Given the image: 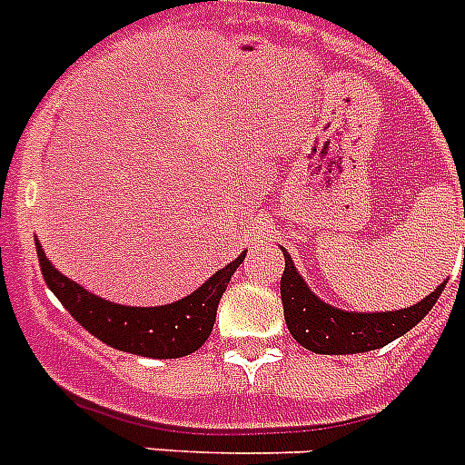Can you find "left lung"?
I'll return each instance as SVG.
<instances>
[{"mask_svg": "<svg viewBox=\"0 0 465 465\" xmlns=\"http://www.w3.org/2000/svg\"><path fill=\"white\" fill-rule=\"evenodd\" d=\"M283 261H286L282 274L283 319L291 335L314 354H361L384 347L417 326L433 310L445 289V283H440L433 293L408 310L359 314V312H344L326 305L307 289V283L293 268V261L286 252Z\"/></svg>", "mask_w": 465, "mask_h": 465, "instance_id": "left-lung-1", "label": "left lung"}]
</instances>
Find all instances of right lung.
<instances>
[{
	"mask_svg": "<svg viewBox=\"0 0 465 465\" xmlns=\"http://www.w3.org/2000/svg\"><path fill=\"white\" fill-rule=\"evenodd\" d=\"M44 282L64 305V310L97 340L127 354L149 359H182L207 342L216 322V307L228 289L230 277L244 261L240 258L209 277L188 298L163 307H125L88 293L84 286L53 268L36 242Z\"/></svg>",
	"mask_w": 465,
	"mask_h": 465,
	"instance_id": "1",
	"label": "right lung"
}]
</instances>
